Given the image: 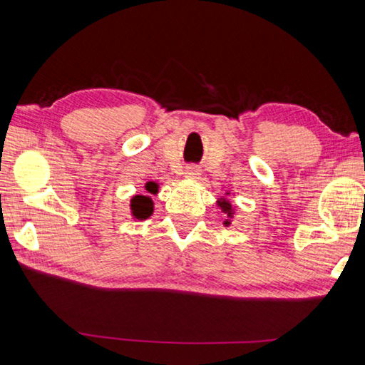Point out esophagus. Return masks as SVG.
I'll return each instance as SVG.
<instances>
[{
	"instance_id": "obj_1",
	"label": "esophagus",
	"mask_w": 365,
	"mask_h": 365,
	"mask_svg": "<svg viewBox=\"0 0 365 365\" xmlns=\"http://www.w3.org/2000/svg\"><path fill=\"white\" fill-rule=\"evenodd\" d=\"M185 177L197 178V177H200V170H197L196 168H193V165H188L187 170H185Z\"/></svg>"
}]
</instances>
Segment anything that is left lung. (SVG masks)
I'll return each mask as SVG.
<instances>
[{"mask_svg": "<svg viewBox=\"0 0 365 365\" xmlns=\"http://www.w3.org/2000/svg\"><path fill=\"white\" fill-rule=\"evenodd\" d=\"M217 205H219V207L222 209V212H224L225 215H227V220L224 222L225 225H230V220L233 219V214H235V209H233V206L230 205V201H227L225 197H222L220 201H217Z\"/></svg>", "mask_w": 365, "mask_h": 365, "instance_id": "1", "label": "left lung"}]
</instances>
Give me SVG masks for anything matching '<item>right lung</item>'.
<instances>
[{"mask_svg":"<svg viewBox=\"0 0 365 365\" xmlns=\"http://www.w3.org/2000/svg\"><path fill=\"white\" fill-rule=\"evenodd\" d=\"M145 188L148 193H158V183H154V182H148L145 185ZM130 207H132V214L135 219L145 220L153 214V200L150 196L137 195L132 197Z\"/></svg>","mask_w":365,"mask_h":365,"instance_id":"1","label":"right lung"}]
</instances>
